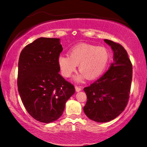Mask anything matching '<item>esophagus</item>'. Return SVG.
Returning <instances> with one entry per match:
<instances>
[{"label": "esophagus", "instance_id": "34e87169", "mask_svg": "<svg viewBox=\"0 0 147 147\" xmlns=\"http://www.w3.org/2000/svg\"><path fill=\"white\" fill-rule=\"evenodd\" d=\"M82 86H75V90L77 92H79V91L82 90Z\"/></svg>", "mask_w": 147, "mask_h": 147}]
</instances>
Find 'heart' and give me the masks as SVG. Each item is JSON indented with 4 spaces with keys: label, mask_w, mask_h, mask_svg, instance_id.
Here are the masks:
<instances>
[{
    "label": "heart",
    "mask_w": 147,
    "mask_h": 147,
    "mask_svg": "<svg viewBox=\"0 0 147 147\" xmlns=\"http://www.w3.org/2000/svg\"><path fill=\"white\" fill-rule=\"evenodd\" d=\"M109 53L103 46L81 43L70 48L69 55H60L58 65L64 77H70L79 65L81 72L75 77L77 82H82L86 77L93 80L104 73L109 62Z\"/></svg>",
    "instance_id": "heart-1"
}]
</instances>
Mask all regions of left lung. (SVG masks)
<instances>
[{
  "label": "left lung",
  "instance_id": "8db88e82",
  "mask_svg": "<svg viewBox=\"0 0 147 147\" xmlns=\"http://www.w3.org/2000/svg\"><path fill=\"white\" fill-rule=\"evenodd\" d=\"M113 51L114 62L104 75L84 90L87 102L84 111L89 119L107 122L120 115L127 105L133 67L122 45L104 39Z\"/></svg>",
  "mask_w": 147,
  "mask_h": 147
}]
</instances>
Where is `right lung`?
<instances>
[{
	"label": "right lung",
	"mask_w": 147,
	"mask_h": 147,
	"mask_svg": "<svg viewBox=\"0 0 147 147\" xmlns=\"http://www.w3.org/2000/svg\"><path fill=\"white\" fill-rule=\"evenodd\" d=\"M59 38L41 37L23 49L18 69V90L22 102L37 121L50 123L63 114L74 86L59 73Z\"/></svg>",
	"instance_id": "right-lung-1"
}]
</instances>
